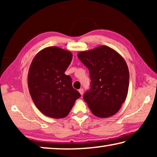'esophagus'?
<instances>
[{
    "label": "esophagus",
    "mask_w": 157,
    "mask_h": 157,
    "mask_svg": "<svg viewBox=\"0 0 157 157\" xmlns=\"http://www.w3.org/2000/svg\"><path fill=\"white\" fill-rule=\"evenodd\" d=\"M79 94H80L82 95H83V94H84V89H79Z\"/></svg>",
    "instance_id": "1"
}]
</instances>
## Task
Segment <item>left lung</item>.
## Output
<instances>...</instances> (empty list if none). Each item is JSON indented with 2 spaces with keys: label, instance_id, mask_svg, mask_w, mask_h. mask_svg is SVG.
<instances>
[{
  "label": "left lung",
  "instance_id": "obj_1",
  "mask_svg": "<svg viewBox=\"0 0 157 157\" xmlns=\"http://www.w3.org/2000/svg\"><path fill=\"white\" fill-rule=\"evenodd\" d=\"M78 57L89 71L91 89L84 100L90 110L99 118L116 114L128 93L129 73L123 57L107 46L79 52Z\"/></svg>",
  "mask_w": 157,
  "mask_h": 157
}]
</instances>
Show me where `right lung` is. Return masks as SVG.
Segmentation results:
<instances>
[{
	"mask_svg": "<svg viewBox=\"0 0 157 157\" xmlns=\"http://www.w3.org/2000/svg\"><path fill=\"white\" fill-rule=\"evenodd\" d=\"M72 58L70 51L51 46L39 51L31 63L29 91L34 105L46 116L64 118L81 96L73 88L72 79L65 74Z\"/></svg>",
	"mask_w": 157,
	"mask_h": 157,
	"instance_id": "obj_1",
	"label": "right lung"
}]
</instances>
